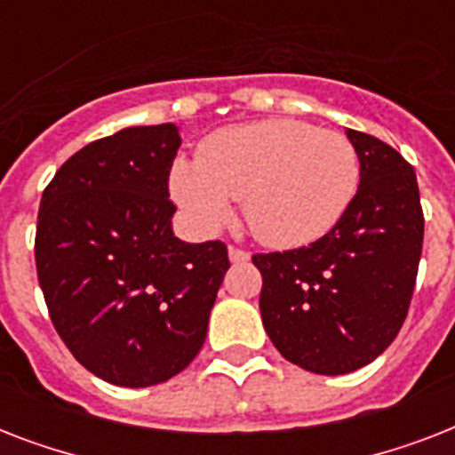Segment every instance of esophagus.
I'll list each match as a JSON object with an SVG mask.
<instances>
[{
    "label": "esophagus",
    "mask_w": 455,
    "mask_h": 455,
    "mask_svg": "<svg viewBox=\"0 0 455 455\" xmlns=\"http://www.w3.org/2000/svg\"><path fill=\"white\" fill-rule=\"evenodd\" d=\"M228 259L234 264H243L250 259V252H245V250L241 248H228Z\"/></svg>",
    "instance_id": "34e87169"
}]
</instances>
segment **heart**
<instances>
[{"label": "heart", "instance_id": "b5f03b06", "mask_svg": "<svg viewBox=\"0 0 455 455\" xmlns=\"http://www.w3.org/2000/svg\"><path fill=\"white\" fill-rule=\"evenodd\" d=\"M361 163L352 141L299 120H262L207 137L198 163L177 160L170 193L198 234H214L243 198L250 231L274 248L323 238L359 191Z\"/></svg>", "mask_w": 455, "mask_h": 455}]
</instances>
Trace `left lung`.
<instances>
[{
  "instance_id": "1",
  "label": "left lung",
  "mask_w": 455,
  "mask_h": 455,
  "mask_svg": "<svg viewBox=\"0 0 455 455\" xmlns=\"http://www.w3.org/2000/svg\"><path fill=\"white\" fill-rule=\"evenodd\" d=\"M345 134L361 181L338 227L309 248L252 257L264 331L283 359L318 375L352 373L392 345L423 252L413 167L380 139Z\"/></svg>"
}]
</instances>
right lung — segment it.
Returning a JSON list of instances; mask_svg holds the SVG:
<instances>
[{"label": "right lung", "mask_w": 455, "mask_h": 455, "mask_svg": "<svg viewBox=\"0 0 455 455\" xmlns=\"http://www.w3.org/2000/svg\"><path fill=\"white\" fill-rule=\"evenodd\" d=\"M179 146L177 124L124 127L63 163L39 203L35 262L53 328L120 387L160 385L196 359L228 269L224 243L172 231Z\"/></svg>", "instance_id": "1"}]
</instances>
